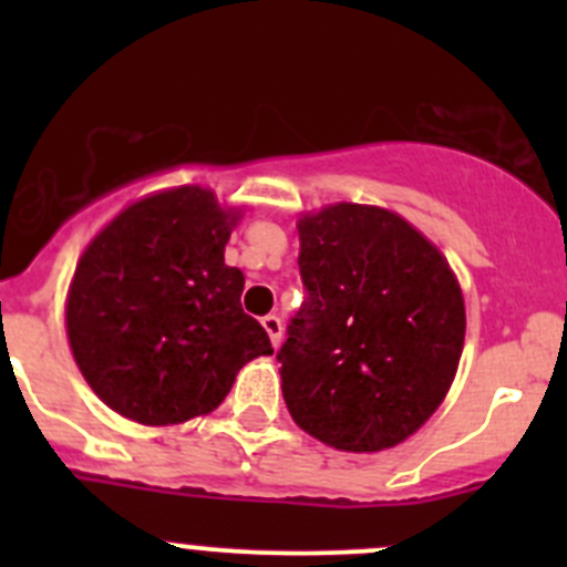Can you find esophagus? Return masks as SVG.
Returning a JSON list of instances; mask_svg holds the SVG:
<instances>
[{"mask_svg": "<svg viewBox=\"0 0 567 567\" xmlns=\"http://www.w3.org/2000/svg\"><path fill=\"white\" fill-rule=\"evenodd\" d=\"M260 323H262V329L268 331V337H271L274 346H279V340H282V320H279L277 316H266Z\"/></svg>", "mask_w": 567, "mask_h": 567, "instance_id": "esophagus-1", "label": "esophagus"}]
</instances>
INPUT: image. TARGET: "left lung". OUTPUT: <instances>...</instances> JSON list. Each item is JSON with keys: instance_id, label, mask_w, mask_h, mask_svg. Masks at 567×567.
<instances>
[{"instance_id": "obj_1", "label": "left lung", "mask_w": 567, "mask_h": 567, "mask_svg": "<svg viewBox=\"0 0 567 567\" xmlns=\"http://www.w3.org/2000/svg\"><path fill=\"white\" fill-rule=\"evenodd\" d=\"M305 301L277 351L301 431L348 453L409 439L447 394L466 312L442 251L398 214L340 203L299 221Z\"/></svg>"}]
</instances>
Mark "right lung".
<instances>
[{"label":"right lung","instance_id":"right-lung-1","mask_svg":"<svg viewBox=\"0 0 567 567\" xmlns=\"http://www.w3.org/2000/svg\"><path fill=\"white\" fill-rule=\"evenodd\" d=\"M238 216L181 186L125 208L90 244L68 293V340L93 392L142 425L208 414L238 370L274 353L225 266Z\"/></svg>","mask_w":567,"mask_h":567}]
</instances>
